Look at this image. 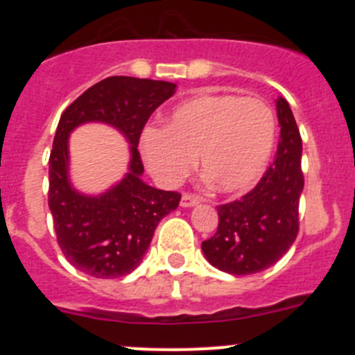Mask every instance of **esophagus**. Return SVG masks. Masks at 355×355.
<instances>
[{"label": "esophagus", "mask_w": 355, "mask_h": 355, "mask_svg": "<svg viewBox=\"0 0 355 355\" xmlns=\"http://www.w3.org/2000/svg\"><path fill=\"white\" fill-rule=\"evenodd\" d=\"M199 202H200V199L198 198V196H194V194H184V196H182L180 206H182V207H194V206H198Z\"/></svg>", "instance_id": "obj_1"}]
</instances>
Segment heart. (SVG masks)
Returning a JSON list of instances; mask_svg holds the SVG:
<instances>
[{
  "instance_id": "obj_1",
  "label": "heart",
  "mask_w": 355,
  "mask_h": 355,
  "mask_svg": "<svg viewBox=\"0 0 355 355\" xmlns=\"http://www.w3.org/2000/svg\"><path fill=\"white\" fill-rule=\"evenodd\" d=\"M277 142L273 110L257 98L200 94L180 103L164 127L146 128L141 153L166 187L180 184L200 161L202 173L225 194L252 189L266 171Z\"/></svg>"
}]
</instances>
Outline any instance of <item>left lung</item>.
<instances>
[{"label":"left lung","mask_w":355,"mask_h":355,"mask_svg":"<svg viewBox=\"0 0 355 355\" xmlns=\"http://www.w3.org/2000/svg\"><path fill=\"white\" fill-rule=\"evenodd\" d=\"M275 103L280 123L275 161L252 191L218 206L216 234L202 242L206 259L237 277L273 266L292 247L299 232L302 139L288 103L284 98Z\"/></svg>","instance_id":"8db88e82"}]
</instances>
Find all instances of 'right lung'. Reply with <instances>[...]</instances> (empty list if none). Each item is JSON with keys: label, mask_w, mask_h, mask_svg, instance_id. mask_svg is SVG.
<instances>
[{"label": "right lung", "mask_w": 355, "mask_h": 355, "mask_svg": "<svg viewBox=\"0 0 355 355\" xmlns=\"http://www.w3.org/2000/svg\"><path fill=\"white\" fill-rule=\"evenodd\" d=\"M164 80L108 77L63 111L49 156L48 202L56 239L68 263L94 278H120L141 264L161 218L177 209L180 194L142 180L141 132L157 106L175 94ZM91 121L114 126L131 144L125 177L98 196L78 193L67 177V137Z\"/></svg>", "instance_id": "add662e5"}]
</instances>
